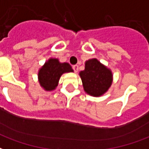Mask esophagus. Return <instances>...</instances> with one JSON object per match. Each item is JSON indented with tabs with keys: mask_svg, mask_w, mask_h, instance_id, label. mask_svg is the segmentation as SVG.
Segmentation results:
<instances>
[{
	"mask_svg": "<svg viewBox=\"0 0 149 149\" xmlns=\"http://www.w3.org/2000/svg\"><path fill=\"white\" fill-rule=\"evenodd\" d=\"M78 68H79V66H78L77 65H75L72 66V69L74 70L75 72H77L78 71Z\"/></svg>",
	"mask_w": 149,
	"mask_h": 149,
	"instance_id": "34e87169",
	"label": "esophagus"
}]
</instances>
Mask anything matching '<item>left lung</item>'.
I'll list each match as a JSON object with an SVG mask.
<instances>
[{
  "label": "left lung",
  "mask_w": 149,
  "mask_h": 149,
  "mask_svg": "<svg viewBox=\"0 0 149 149\" xmlns=\"http://www.w3.org/2000/svg\"><path fill=\"white\" fill-rule=\"evenodd\" d=\"M84 91L93 97L101 96L112 84V72L97 59L85 63L84 71L80 72Z\"/></svg>",
  "instance_id": "obj_1"
}]
</instances>
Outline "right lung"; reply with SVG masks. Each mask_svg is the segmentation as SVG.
<instances>
[{
    "mask_svg": "<svg viewBox=\"0 0 149 149\" xmlns=\"http://www.w3.org/2000/svg\"><path fill=\"white\" fill-rule=\"evenodd\" d=\"M72 71L68 63L61 64L57 59H50L40 69L38 73L40 84L45 90H53L57 86L61 76L64 72Z\"/></svg>",
    "mask_w": 149,
    "mask_h": 149,
    "instance_id": "add662e5",
    "label": "right lung"
}]
</instances>
